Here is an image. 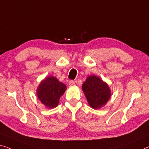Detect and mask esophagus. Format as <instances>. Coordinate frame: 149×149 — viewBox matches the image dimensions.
I'll return each instance as SVG.
<instances>
[{
    "mask_svg": "<svg viewBox=\"0 0 149 149\" xmlns=\"http://www.w3.org/2000/svg\"><path fill=\"white\" fill-rule=\"evenodd\" d=\"M75 81L74 80H70V83H69V85L71 86H75Z\"/></svg>",
    "mask_w": 149,
    "mask_h": 149,
    "instance_id": "esophagus-1",
    "label": "esophagus"
}]
</instances>
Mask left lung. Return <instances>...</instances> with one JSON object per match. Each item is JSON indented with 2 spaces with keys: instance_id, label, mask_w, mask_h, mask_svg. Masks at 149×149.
I'll use <instances>...</instances> for the list:
<instances>
[{
  "instance_id": "left-lung-1",
  "label": "left lung",
  "mask_w": 149,
  "mask_h": 149,
  "mask_svg": "<svg viewBox=\"0 0 149 149\" xmlns=\"http://www.w3.org/2000/svg\"><path fill=\"white\" fill-rule=\"evenodd\" d=\"M82 89L89 105L94 109L104 106L111 96L108 86L96 75L89 76L82 85Z\"/></svg>"
}]
</instances>
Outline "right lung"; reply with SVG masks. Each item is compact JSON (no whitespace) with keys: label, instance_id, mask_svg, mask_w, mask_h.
I'll return each mask as SVG.
<instances>
[{"label":"right lung","instance_id":"right-lung-1","mask_svg":"<svg viewBox=\"0 0 149 149\" xmlns=\"http://www.w3.org/2000/svg\"><path fill=\"white\" fill-rule=\"evenodd\" d=\"M66 90L64 84L55 77H49L41 82L37 90V96L42 104L49 108L58 105L60 97Z\"/></svg>","mask_w":149,"mask_h":149}]
</instances>
